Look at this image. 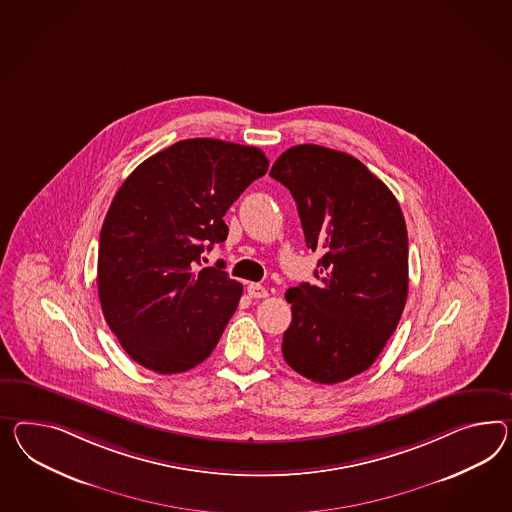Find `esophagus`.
I'll use <instances>...</instances> for the list:
<instances>
[{
  "instance_id": "esophagus-1",
  "label": "esophagus",
  "mask_w": 512,
  "mask_h": 512,
  "mask_svg": "<svg viewBox=\"0 0 512 512\" xmlns=\"http://www.w3.org/2000/svg\"><path fill=\"white\" fill-rule=\"evenodd\" d=\"M247 291H249L250 297L252 299H265L269 293H267V289L263 288L262 284H249V288H247Z\"/></svg>"
}]
</instances>
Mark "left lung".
<instances>
[{
	"label": "left lung",
	"instance_id": "8db88e82",
	"mask_svg": "<svg viewBox=\"0 0 512 512\" xmlns=\"http://www.w3.org/2000/svg\"><path fill=\"white\" fill-rule=\"evenodd\" d=\"M269 174L295 198L308 249L321 252L319 284L286 291L284 360L321 384L351 379L377 360L405 310L403 211L364 163L325 146H291Z\"/></svg>",
	"mask_w": 512,
	"mask_h": 512
}]
</instances>
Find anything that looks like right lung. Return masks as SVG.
I'll return each instance as SVG.
<instances>
[{
  "instance_id": "obj_1",
  "label": "right lung",
  "mask_w": 512,
  "mask_h": 512,
  "mask_svg": "<svg viewBox=\"0 0 512 512\" xmlns=\"http://www.w3.org/2000/svg\"><path fill=\"white\" fill-rule=\"evenodd\" d=\"M267 167L256 146L185 139L120 185L100 232L96 280L105 321L137 364L182 373L221 340L243 286L221 265H198L224 243L226 211Z\"/></svg>"
}]
</instances>
